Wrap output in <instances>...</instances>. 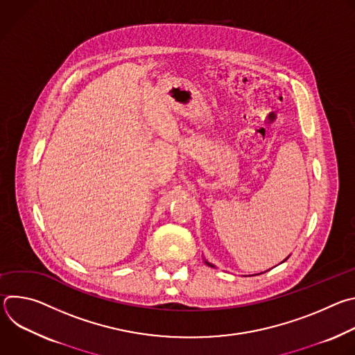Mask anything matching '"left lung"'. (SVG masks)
<instances>
[{"label":"left lung","instance_id":"left-lung-1","mask_svg":"<svg viewBox=\"0 0 355 355\" xmlns=\"http://www.w3.org/2000/svg\"><path fill=\"white\" fill-rule=\"evenodd\" d=\"M288 257H289V256H288ZM288 257H286V259H285V260H284V261H286V260H288ZM284 261H282V263H284ZM205 264H208V266H209V267H214V266H212V264H211V263H208V261H205ZM261 274H263V272H261Z\"/></svg>","mask_w":355,"mask_h":355}]
</instances>
